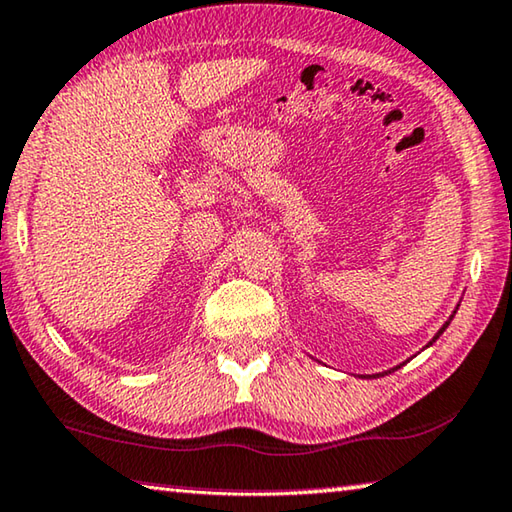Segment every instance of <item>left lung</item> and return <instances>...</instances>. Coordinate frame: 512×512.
Here are the masks:
<instances>
[{"label":"left lung","instance_id":"8db88e82","mask_svg":"<svg viewBox=\"0 0 512 512\" xmlns=\"http://www.w3.org/2000/svg\"><path fill=\"white\" fill-rule=\"evenodd\" d=\"M446 327H448V322H446V325H444V327H442V329H439V332H437V336H435V338H432V341H437V338H439V334H442V332H444V329H446ZM432 341H430V343H428V345H432ZM396 368H400V366H396ZM389 373H391V371H389ZM380 375H384V373H380ZM373 377H377V375H373Z\"/></svg>","mask_w":512,"mask_h":512}]
</instances>
